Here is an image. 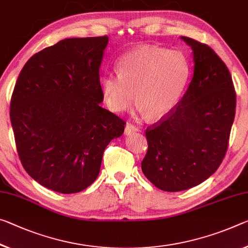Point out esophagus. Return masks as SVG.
Masks as SVG:
<instances>
[{"instance_id": "34e87169", "label": "esophagus", "mask_w": 248, "mask_h": 248, "mask_svg": "<svg viewBox=\"0 0 248 248\" xmlns=\"http://www.w3.org/2000/svg\"><path fill=\"white\" fill-rule=\"evenodd\" d=\"M137 131H139L138 127H136V125H133L131 124H125V129H124V135L125 136H129V135H131V133L137 132Z\"/></svg>"}]
</instances>
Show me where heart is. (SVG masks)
Instances as JSON below:
<instances>
[{"label":"heart","mask_w":248,"mask_h":248,"mask_svg":"<svg viewBox=\"0 0 248 248\" xmlns=\"http://www.w3.org/2000/svg\"><path fill=\"white\" fill-rule=\"evenodd\" d=\"M119 74H107L100 87L107 107L121 112L137 98L138 110L150 119H161L175 108L191 76L186 55L143 45L124 54L118 62ZM136 93H134V92Z\"/></svg>","instance_id":"1"}]
</instances>
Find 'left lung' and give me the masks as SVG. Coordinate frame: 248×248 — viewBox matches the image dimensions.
I'll return each mask as SVG.
<instances>
[{
    "mask_svg": "<svg viewBox=\"0 0 248 248\" xmlns=\"http://www.w3.org/2000/svg\"><path fill=\"white\" fill-rule=\"evenodd\" d=\"M191 47L193 76L186 93L166 119L148 129L143 174L167 192L199 186L225 156L235 117L236 95L226 65L213 49L181 36Z\"/></svg>",
    "mask_w": 248,
    "mask_h": 248,
    "instance_id": "8db88e82",
    "label": "left lung"
}]
</instances>
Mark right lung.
<instances>
[{"mask_svg": "<svg viewBox=\"0 0 248 248\" xmlns=\"http://www.w3.org/2000/svg\"><path fill=\"white\" fill-rule=\"evenodd\" d=\"M108 36L65 38L33 55L18 75L11 124L30 176L62 194L88 187L124 121L101 107L99 70Z\"/></svg>", "mask_w": 248, "mask_h": 248, "instance_id": "1", "label": "right lung"}]
</instances>
